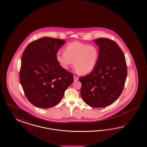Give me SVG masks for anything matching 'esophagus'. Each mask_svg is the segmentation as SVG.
Here are the masks:
<instances>
[{"instance_id":"esophagus-1","label":"esophagus","mask_w":147,"mask_h":147,"mask_svg":"<svg viewBox=\"0 0 147 147\" xmlns=\"http://www.w3.org/2000/svg\"><path fill=\"white\" fill-rule=\"evenodd\" d=\"M79 79V78L78 77H77V76H74V80L76 81H77V80Z\"/></svg>"}]
</instances>
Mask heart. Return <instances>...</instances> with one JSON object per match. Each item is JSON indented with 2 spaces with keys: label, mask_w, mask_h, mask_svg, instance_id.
<instances>
[{
  "label": "heart",
  "mask_w": 147,
  "mask_h": 147,
  "mask_svg": "<svg viewBox=\"0 0 147 147\" xmlns=\"http://www.w3.org/2000/svg\"><path fill=\"white\" fill-rule=\"evenodd\" d=\"M99 56L98 47L79 42H73L66 45L64 52L58 51L56 58L59 65L67 69L73 65L76 72L86 75L96 67Z\"/></svg>",
  "instance_id": "b5f03b06"
}]
</instances>
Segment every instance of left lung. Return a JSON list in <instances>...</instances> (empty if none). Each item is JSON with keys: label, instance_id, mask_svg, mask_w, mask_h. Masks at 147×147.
<instances>
[{"label": "left lung", "instance_id": "obj_1", "mask_svg": "<svg viewBox=\"0 0 147 147\" xmlns=\"http://www.w3.org/2000/svg\"><path fill=\"white\" fill-rule=\"evenodd\" d=\"M99 47L96 67L89 75L81 76V96L86 104L95 108L114 102L122 93L127 76L125 55L113 40H93Z\"/></svg>", "mask_w": 147, "mask_h": 147}]
</instances>
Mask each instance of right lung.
Returning <instances> with one entry per match:
<instances>
[{
	"mask_svg": "<svg viewBox=\"0 0 147 147\" xmlns=\"http://www.w3.org/2000/svg\"><path fill=\"white\" fill-rule=\"evenodd\" d=\"M65 41L44 37L28 45L22 57L20 82L27 98L40 108L53 107L73 83V74L63 68L56 58Z\"/></svg>",
	"mask_w": 147,
	"mask_h": 147,
	"instance_id": "add662e5",
	"label": "right lung"
}]
</instances>
